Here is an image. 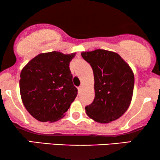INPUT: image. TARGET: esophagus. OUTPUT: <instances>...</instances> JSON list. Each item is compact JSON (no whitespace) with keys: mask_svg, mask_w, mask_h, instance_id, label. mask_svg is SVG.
Here are the masks:
<instances>
[{"mask_svg":"<svg viewBox=\"0 0 160 160\" xmlns=\"http://www.w3.org/2000/svg\"><path fill=\"white\" fill-rule=\"evenodd\" d=\"M82 86H80V87H78V92H80L82 91Z\"/></svg>","mask_w":160,"mask_h":160,"instance_id":"34e87169","label":"esophagus"}]
</instances>
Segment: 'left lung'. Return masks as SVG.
I'll use <instances>...</instances> for the list:
<instances>
[{
    "instance_id": "left-lung-1",
    "label": "left lung",
    "mask_w": 160,
    "mask_h": 160,
    "mask_svg": "<svg viewBox=\"0 0 160 160\" xmlns=\"http://www.w3.org/2000/svg\"><path fill=\"white\" fill-rule=\"evenodd\" d=\"M95 79L93 102L85 107L94 121L109 123L122 117L130 106L134 88V74L129 65L113 52L96 49L83 52Z\"/></svg>"
}]
</instances>
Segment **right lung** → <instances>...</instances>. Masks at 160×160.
Wrapping results in <instances>:
<instances>
[{"label": "right lung", "instance_id": "right-lung-1", "mask_svg": "<svg viewBox=\"0 0 160 160\" xmlns=\"http://www.w3.org/2000/svg\"><path fill=\"white\" fill-rule=\"evenodd\" d=\"M76 53H41L22 70L19 90L25 108L40 122H53L63 117L75 100L69 64Z\"/></svg>", "mask_w": 160, "mask_h": 160}]
</instances>
